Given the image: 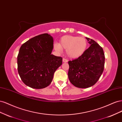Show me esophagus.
Masks as SVG:
<instances>
[{
    "mask_svg": "<svg viewBox=\"0 0 122 122\" xmlns=\"http://www.w3.org/2000/svg\"><path fill=\"white\" fill-rule=\"evenodd\" d=\"M62 61H63L64 62H67L68 61V60H67V59H66L65 58H64L63 59H62Z\"/></svg>",
    "mask_w": 122,
    "mask_h": 122,
    "instance_id": "1",
    "label": "esophagus"
}]
</instances>
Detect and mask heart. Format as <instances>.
<instances>
[{"label": "heart", "mask_w": 122, "mask_h": 122, "mask_svg": "<svg viewBox=\"0 0 122 122\" xmlns=\"http://www.w3.org/2000/svg\"><path fill=\"white\" fill-rule=\"evenodd\" d=\"M54 49L58 51L66 49L68 56L71 58H79L86 52L87 47L86 39L82 36L66 35L62 36L60 44H54Z\"/></svg>", "instance_id": "heart-1"}]
</instances>
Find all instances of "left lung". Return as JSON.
Wrapping results in <instances>:
<instances>
[{
	"instance_id": "8db88e82",
	"label": "left lung",
	"mask_w": 122,
	"mask_h": 122,
	"mask_svg": "<svg viewBox=\"0 0 122 122\" xmlns=\"http://www.w3.org/2000/svg\"><path fill=\"white\" fill-rule=\"evenodd\" d=\"M91 46L81 56L68 61V77L75 86L87 88L96 83L104 68L105 56L102 48L94 40L86 37Z\"/></svg>"
}]
</instances>
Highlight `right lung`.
I'll return each mask as SVG.
<instances>
[{
  "label": "right lung",
  "instance_id": "1",
  "mask_svg": "<svg viewBox=\"0 0 122 122\" xmlns=\"http://www.w3.org/2000/svg\"><path fill=\"white\" fill-rule=\"evenodd\" d=\"M53 49V39L48 34L36 36L21 46L18 71L27 86L41 89L52 82L54 72L62 62V57L51 54Z\"/></svg>",
  "mask_w": 122,
  "mask_h": 122
}]
</instances>
